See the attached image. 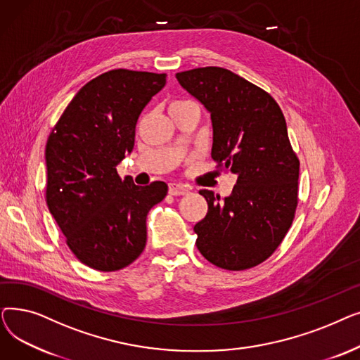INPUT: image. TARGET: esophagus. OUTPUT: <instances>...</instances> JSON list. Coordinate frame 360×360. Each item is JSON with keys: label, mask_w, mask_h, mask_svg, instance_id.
<instances>
[{"label": "esophagus", "mask_w": 360, "mask_h": 360, "mask_svg": "<svg viewBox=\"0 0 360 360\" xmlns=\"http://www.w3.org/2000/svg\"><path fill=\"white\" fill-rule=\"evenodd\" d=\"M190 193V188H188L186 185H182V184H169V194L170 195H185Z\"/></svg>", "instance_id": "esophagus-1"}]
</instances>
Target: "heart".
<instances>
[{
  "label": "heart",
  "mask_w": 360,
  "mask_h": 360,
  "mask_svg": "<svg viewBox=\"0 0 360 360\" xmlns=\"http://www.w3.org/2000/svg\"><path fill=\"white\" fill-rule=\"evenodd\" d=\"M182 103H186V101H176V102H172V103H170V106H176V105H182Z\"/></svg>",
  "instance_id": "heart-1"
}]
</instances>
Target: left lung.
<instances>
[{
	"label": "left lung",
	"mask_w": 360,
	"mask_h": 360,
	"mask_svg": "<svg viewBox=\"0 0 360 360\" xmlns=\"http://www.w3.org/2000/svg\"><path fill=\"white\" fill-rule=\"evenodd\" d=\"M210 113L212 158L235 174L232 194L201 190L209 212L194 226L197 248L224 270L266 261L286 236L297 205L299 160L277 102L231 70L204 67L176 74Z\"/></svg>",
	"instance_id": "left-lung-1"
}]
</instances>
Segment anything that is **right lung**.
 Listing matches in <instances>:
<instances>
[{"instance_id":"obj_1","label":"right lung","mask_w":360,"mask_h":360,"mask_svg":"<svg viewBox=\"0 0 360 360\" xmlns=\"http://www.w3.org/2000/svg\"><path fill=\"white\" fill-rule=\"evenodd\" d=\"M166 84V74L112 70L84 84L49 134L46 202L83 264L117 271L143 252L146 219L167 193L162 181L139 186L117 165L134 148L141 110Z\"/></svg>"}]
</instances>
